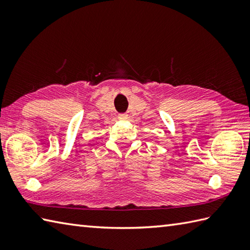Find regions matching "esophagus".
Returning a JSON list of instances; mask_svg holds the SVG:
<instances>
[{
    "mask_svg": "<svg viewBox=\"0 0 250 250\" xmlns=\"http://www.w3.org/2000/svg\"><path fill=\"white\" fill-rule=\"evenodd\" d=\"M118 118L121 119V120H125V119H128V115H126V114H119Z\"/></svg>",
    "mask_w": 250,
    "mask_h": 250,
    "instance_id": "obj_1",
    "label": "esophagus"
}]
</instances>
